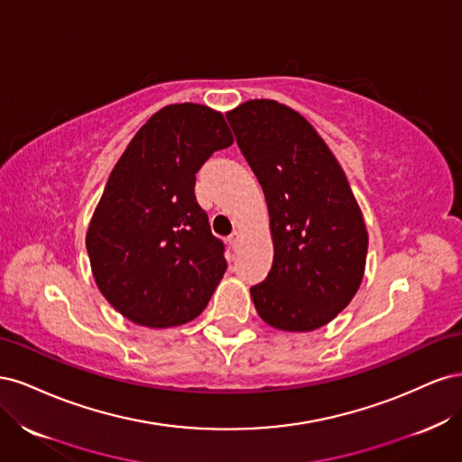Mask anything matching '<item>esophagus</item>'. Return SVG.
<instances>
[{
	"instance_id": "1",
	"label": "esophagus",
	"mask_w": 462,
	"mask_h": 462,
	"mask_svg": "<svg viewBox=\"0 0 462 462\" xmlns=\"http://www.w3.org/2000/svg\"><path fill=\"white\" fill-rule=\"evenodd\" d=\"M229 245L233 246V248H236V246H239V243H241V231H233L231 235H229Z\"/></svg>"
}]
</instances>
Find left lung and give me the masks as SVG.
<instances>
[{"label": "left lung", "mask_w": 462, "mask_h": 462, "mask_svg": "<svg viewBox=\"0 0 462 462\" xmlns=\"http://www.w3.org/2000/svg\"><path fill=\"white\" fill-rule=\"evenodd\" d=\"M226 116L270 212L273 263L250 297L272 328L314 331L346 309L365 277L360 206L337 158L299 111L262 97Z\"/></svg>", "instance_id": "8db88e82"}]
</instances>
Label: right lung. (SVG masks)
<instances>
[{
	"label": "right lung",
	"mask_w": 462,
	"mask_h": 462,
	"mask_svg": "<svg viewBox=\"0 0 462 462\" xmlns=\"http://www.w3.org/2000/svg\"><path fill=\"white\" fill-rule=\"evenodd\" d=\"M231 144L221 111L170 104L138 129L111 170L87 250L97 289L133 324L183 326L212 299L227 262L194 197V175Z\"/></svg>",
	"instance_id": "add662e5"
}]
</instances>
